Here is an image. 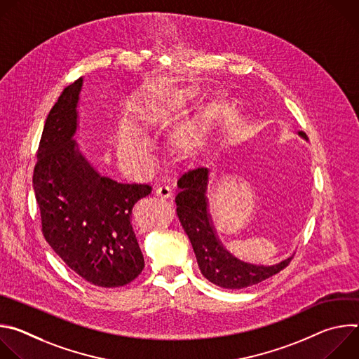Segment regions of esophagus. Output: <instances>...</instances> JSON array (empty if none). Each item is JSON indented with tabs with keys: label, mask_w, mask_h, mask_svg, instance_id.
<instances>
[{
	"label": "esophagus",
	"mask_w": 359,
	"mask_h": 359,
	"mask_svg": "<svg viewBox=\"0 0 359 359\" xmlns=\"http://www.w3.org/2000/svg\"><path fill=\"white\" fill-rule=\"evenodd\" d=\"M156 196L162 197V198H169L172 196V187L170 186H166V184H162L159 186L156 190H155Z\"/></svg>",
	"instance_id": "1"
}]
</instances>
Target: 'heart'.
<instances>
[{"instance_id":"heart-1","label":"heart","mask_w":359,"mask_h":359,"mask_svg":"<svg viewBox=\"0 0 359 359\" xmlns=\"http://www.w3.org/2000/svg\"><path fill=\"white\" fill-rule=\"evenodd\" d=\"M119 156L135 165H142L149 155V143L140 130L130 122H123L116 135Z\"/></svg>"}]
</instances>
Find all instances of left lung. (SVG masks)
<instances>
[{
  "label": "left lung",
  "mask_w": 359,
  "mask_h": 359,
  "mask_svg": "<svg viewBox=\"0 0 359 359\" xmlns=\"http://www.w3.org/2000/svg\"><path fill=\"white\" fill-rule=\"evenodd\" d=\"M298 135L306 140L304 132ZM208 183V168L187 170L177 180L179 193L175 198L177 217L189 236L201 274L222 288L240 290L259 284L285 269L292 257L273 266H255L238 260L224 248L209 213Z\"/></svg>",
  "instance_id": "obj_1"
}]
</instances>
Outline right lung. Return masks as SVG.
Instances as JSON below:
<instances>
[{"label":"right lung","instance_id":"obj_1","mask_svg":"<svg viewBox=\"0 0 359 359\" xmlns=\"http://www.w3.org/2000/svg\"><path fill=\"white\" fill-rule=\"evenodd\" d=\"M82 83L67 86L46 116L32 184L42 234L62 262L93 285L122 287L144 267L130 216L151 187L100 176L82 155L74 140Z\"/></svg>","mask_w":359,"mask_h":359}]
</instances>
